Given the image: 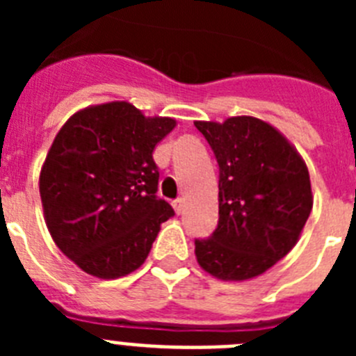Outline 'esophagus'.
<instances>
[{
	"mask_svg": "<svg viewBox=\"0 0 356 356\" xmlns=\"http://www.w3.org/2000/svg\"><path fill=\"white\" fill-rule=\"evenodd\" d=\"M184 207H185V201L184 200H176L175 203H172V209H175L176 213L184 212Z\"/></svg>",
	"mask_w": 356,
	"mask_h": 356,
	"instance_id": "esophagus-1",
	"label": "esophagus"
}]
</instances>
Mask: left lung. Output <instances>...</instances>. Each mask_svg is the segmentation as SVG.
Instances as JSON below:
<instances>
[{
    "instance_id": "1",
    "label": "left lung",
    "mask_w": 356,
    "mask_h": 356,
    "mask_svg": "<svg viewBox=\"0 0 356 356\" xmlns=\"http://www.w3.org/2000/svg\"><path fill=\"white\" fill-rule=\"evenodd\" d=\"M194 124L219 163V222L212 237L196 241L197 264L222 282L257 278L296 246L312 212L307 163L253 115Z\"/></svg>"
}]
</instances>
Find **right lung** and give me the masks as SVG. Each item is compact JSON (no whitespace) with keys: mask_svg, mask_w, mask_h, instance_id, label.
Wrapping results in <instances>:
<instances>
[{"mask_svg":"<svg viewBox=\"0 0 356 356\" xmlns=\"http://www.w3.org/2000/svg\"><path fill=\"white\" fill-rule=\"evenodd\" d=\"M175 127L172 118L110 102L78 110L58 130L39 176L44 221L83 273L114 280L146 262L162 222L175 216L155 196L153 160Z\"/></svg>","mask_w":356,"mask_h":356,"instance_id":"right-lung-1","label":"right lung"}]
</instances>
